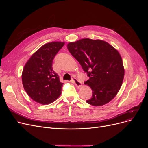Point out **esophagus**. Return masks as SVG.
Listing matches in <instances>:
<instances>
[{
    "instance_id": "34e87169",
    "label": "esophagus",
    "mask_w": 148,
    "mask_h": 148,
    "mask_svg": "<svg viewBox=\"0 0 148 148\" xmlns=\"http://www.w3.org/2000/svg\"><path fill=\"white\" fill-rule=\"evenodd\" d=\"M71 82H72L73 83H74L77 86H81L82 84V82H81L79 79H77V78H73V79H72Z\"/></svg>"
}]
</instances>
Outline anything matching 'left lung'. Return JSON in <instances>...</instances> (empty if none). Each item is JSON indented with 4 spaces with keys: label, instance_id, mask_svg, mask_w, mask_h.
Instances as JSON below:
<instances>
[{
    "label": "left lung",
    "instance_id": "left-lung-1",
    "mask_svg": "<svg viewBox=\"0 0 148 148\" xmlns=\"http://www.w3.org/2000/svg\"><path fill=\"white\" fill-rule=\"evenodd\" d=\"M67 48L89 77L85 84L91 88L93 94L86 102L94 106L109 103L123 80L124 68L119 52L106 41L89 38L70 42Z\"/></svg>",
    "mask_w": 148,
    "mask_h": 148
}]
</instances>
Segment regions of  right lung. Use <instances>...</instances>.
<instances>
[{
	"label": "right lung",
	"instance_id": "right-lung-1",
	"mask_svg": "<svg viewBox=\"0 0 148 148\" xmlns=\"http://www.w3.org/2000/svg\"><path fill=\"white\" fill-rule=\"evenodd\" d=\"M65 43L51 42L45 44L30 57L22 73L23 87L35 101L49 104L61 94L64 83L52 68L53 60Z\"/></svg>",
	"mask_w": 148,
	"mask_h": 148
}]
</instances>
